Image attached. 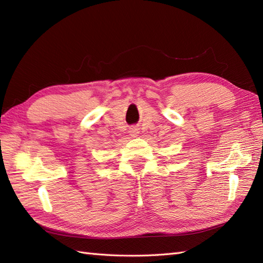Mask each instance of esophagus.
Returning a JSON list of instances; mask_svg holds the SVG:
<instances>
[{"label":"esophagus","mask_w":263,"mask_h":263,"mask_svg":"<svg viewBox=\"0 0 263 263\" xmlns=\"http://www.w3.org/2000/svg\"><path fill=\"white\" fill-rule=\"evenodd\" d=\"M128 133H130V136H131V137H137V136H138V133H139V131H138V128H137V127H131V128H130V131H128Z\"/></svg>","instance_id":"esophagus-1"}]
</instances>
